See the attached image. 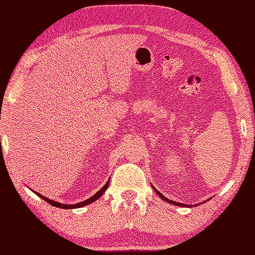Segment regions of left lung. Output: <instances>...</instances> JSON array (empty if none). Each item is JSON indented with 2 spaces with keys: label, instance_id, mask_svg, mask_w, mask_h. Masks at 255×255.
Here are the masks:
<instances>
[{
  "label": "left lung",
  "instance_id": "8db88e82",
  "mask_svg": "<svg viewBox=\"0 0 255 255\" xmlns=\"http://www.w3.org/2000/svg\"><path fill=\"white\" fill-rule=\"evenodd\" d=\"M151 186L153 187V189L155 191V193L159 195V196L163 199V200H165V202H167V203H170V204H173V205H175V206H181V207H193V205L191 206V205H186V204H182V203H177V202H174V200H171V199H169V198H166V197H164V195L163 194H161L158 189L156 188H154V186L152 185V184H151Z\"/></svg>",
  "mask_w": 255,
  "mask_h": 255
}]
</instances>
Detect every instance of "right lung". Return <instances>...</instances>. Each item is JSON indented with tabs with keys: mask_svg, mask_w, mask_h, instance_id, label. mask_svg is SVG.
I'll return each mask as SVG.
<instances>
[{
	"mask_svg": "<svg viewBox=\"0 0 255 255\" xmlns=\"http://www.w3.org/2000/svg\"><path fill=\"white\" fill-rule=\"evenodd\" d=\"M111 180V178H110ZM110 180L107 181V183L105 184L104 186H103L99 192H96L93 196L92 197H90V198H88L86 200H84V202H81V203H78V204H72V205H67V204H61V203H58V202H55V200H52V199H49V198H47V197H45V196H42L41 194H39V193H37V192H35V191H31L34 192L37 196H39L40 198H42L44 200H46V202L48 203V204H50V205H52V206H55V207H58V208H63V209H73V208H81V207H83V206H86V205H89V204H92L93 202H95V200H97L99 199L103 194H104L105 192H106V189L108 188V185H110Z\"/></svg>",
	"mask_w": 255,
	"mask_h": 255,
	"instance_id": "right-lung-1",
	"label": "right lung"
}]
</instances>
